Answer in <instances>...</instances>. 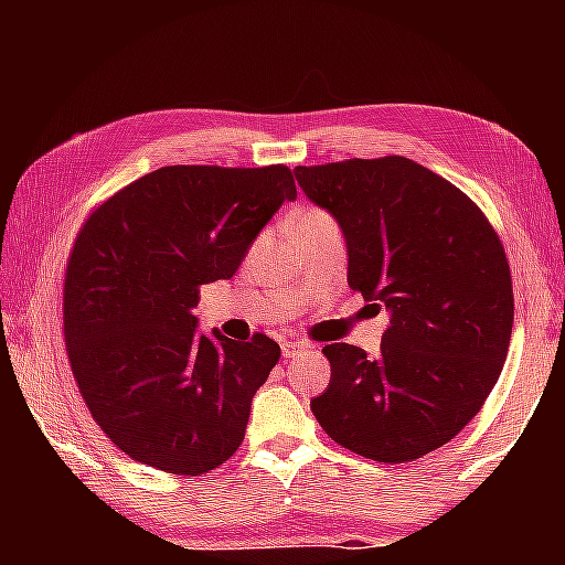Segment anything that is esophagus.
<instances>
[{
  "instance_id": "esophagus-1",
  "label": "esophagus",
  "mask_w": 565,
  "mask_h": 565,
  "mask_svg": "<svg viewBox=\"0 0 565 565\" xmlns=\"http://www.w3.org/2000/svg\"><path fill=\"white\" fill-rule=\"evenodd\" d=\"M306 349V343H301V341H284L281 343V353H284V359H294V356H299V353Z\"/></svg>"
}]
</instances>
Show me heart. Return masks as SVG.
<instances>
[{
    "instance_id": "1",
    "label": "heart",
    "mask_w": 565,
    "mask_h": 565,
    "mask_svg": "<svg viewBox=\"0 0 565 565\" xmlns=\"http://www.w3.org/2000/svg\"><path fill=\"white\" fill-rule=\"evenodd\" d=\"M321 216H327L323 212H317V209H309V212H303L301 214V218H321Z\"/></svg>"
}]
</instances>
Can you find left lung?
<instances>
[{"label": "left lung", "instance_id": "8db88e82", "mask_svg": "<svg viewBox=\"0 0 565 565\" xmlns=\"http://www.w3.org/2000/svg\"><path fill=\"white\" fill-rule=\"evenodd\" d=\"M337 218L349 286L388 311L381 353L329 343L331 381L311 411L333 441L381 463L436 451L501 376L513 329L503 244L471 199L406 157L296 167Z\"/></svg>", "mask_w": 565, "mask_h": 565}]
</instances>
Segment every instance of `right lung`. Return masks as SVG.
Returning <instances> with one entry per match:
<instances>
[{
  "label": "right lung",
  "mask_w": 565,
  "mask_h": 565,
  "mask_svg": "<svg viewBox=\"0 0 565 565\" xmlns=\"http://www.w3.org/2000/svg\"><path fill=\"white\" fill-rule=\"evenodd\" d=\"M296 184L284 164L161 167L99 204L64 276L66 356L94 420L134 461L214 471L244 441L281 356L266 333L199 331V289L232 279Z\"/></svg>",
  "instance_id": "add662e5"
}]
</instances>
